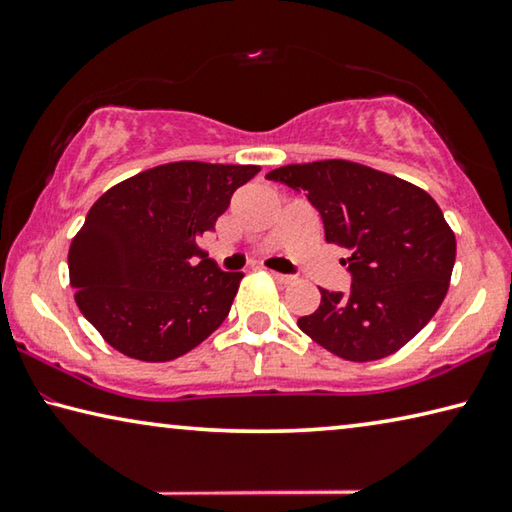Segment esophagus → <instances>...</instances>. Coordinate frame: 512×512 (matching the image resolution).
<instances>
[{
  "label": "esophagus",
  "instance_id": "34e87169",
  "mask_svg": "<svg viewBox=\"0 0 512 512\" xmlns=\"http://www.w3.org/2000/svg\"><path fill=\"white\" fill-rule=\"evenodd\" d=\"M273 277H275V282H280V284H291L293 280H296L293 275H284V273H273Z\"/></svg>",
  "mask_w": 512,
  "mask_h": 512
}]
</instances>
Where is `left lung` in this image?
Returning a JSON list of instances; mask_svg holds the SVG:
<instances>
[{"label": "left lung", "mask_w": 512, "mask_h": 512, "mask_svg": "<svg viewBox=\"0 0 512 512\" xmlns=\"http://www.w3.org/2000/svg\"><path fill=\"white\" fill-rule=\"evenodd\" d=\"M307 196L327 244L348 253V291L320 289L298 327L336 357L375 361L409 343L443 305L456 239L436 201L402 178L348 160L287 164L266 173Z\"/></svg>", "instance_id": "left-lung-1"}]
</instances>
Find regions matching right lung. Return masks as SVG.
<instances>
[{
  "mask_svg": "<svg viewBox=\"0 0 512 512\" xmlns=\"http://www.w3.org/2000/svg\"><path fill=\"white\" fill-rule=\"evenodd\" d=\"M255 164L169 162L110 187L69 246L76 305L126 357L171 361L219 327L244 273L198 248Z\"/></svg>",
  "mask_w": 512,
  "mask_h": 512,
  "instance_id": "add662e5",
  "label": "right lung"
}]
</instances>
